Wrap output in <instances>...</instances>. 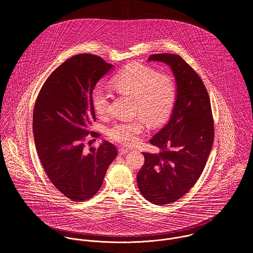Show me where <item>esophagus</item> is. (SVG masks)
I'll return each instance as SVG.
<instances>
[{"instance_id":"1","label":"esophagus","mask_w":253,"mask_h":253,"mask_svg":"<svg viewBox=\"0 0 253 253\" xmlns=\"http://www.w3.org/2000/svg\"><path fill=\"white\" fill-rule=\"evenodd\" d=\"M129 151L127 149H125V148H120L119 149V154L120 155H126Z\"/></svg>"}]
</instances>
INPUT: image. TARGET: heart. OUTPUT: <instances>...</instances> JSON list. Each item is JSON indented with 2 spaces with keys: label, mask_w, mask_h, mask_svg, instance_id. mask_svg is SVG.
Here are the masks:
<instances>
[{
  "label": "heart",
  "mask_w": 253,
  "mask_h": 253,
  "mask_svg": "<svg viewBox=\"0 0 253 253\" xmlns=\"http://www.w3.org/2000/svg\"><path fill=\"white\" fill-rule=\"evenodd\" d=\"M112 84L120 93L135 98V115L141 116L152 126L168 120L176 98V85L170 76L138 63H131L115 75ZM90 98L97 115L105 116L108 113L111 96L106 88L101 85L94 87ZM143 129V120L136 119L114 124L107 133L110 139L117 143L133 146L138 142Z\"/></svg>",
  "instance_id": "b5f03b06"
}]
</instances>
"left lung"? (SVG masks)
<instances>
[{"label": "left lung", "mask_w": 253, "mask_h": 253, "mask_svg": "<svg viewBox=\"0 0 253 253\" xmlns=\"http://www.w3.org/2000/svg\"><path fill=\"white\" fill-rule=\"evenodd\" d=\"M148 61L169 65L176 85L170 118L150 140L163 151L143 153L144 165L136 177L145 199L165 206L179 200L200 178L212 148L214 126L207 88L179 55L152 54Z\"/></svg>", "instance_id": "8db88e82"}]
</instances>
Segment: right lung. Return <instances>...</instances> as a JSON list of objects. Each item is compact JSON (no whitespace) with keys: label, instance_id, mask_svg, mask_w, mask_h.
<instances>
[{"label":"right lung","instance_id":"add662e5","mask_svg":"<svg viewBox=\"0 0 253 253\" xmlns=\"http://www.w3.org/2000/svg\"><path fill=\"white\" fill-rule=\"evenodd\" d=\"M114 66L101 57L82 53L57 67L42 84L33 112V133L42 168L65 197L82 202L102 186L116 147L103 141L84 150V139L95 121L91 92Z\"/></svg>","mask_w":253,"mask_h":253}]
</instances>
